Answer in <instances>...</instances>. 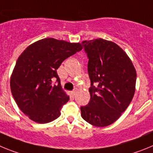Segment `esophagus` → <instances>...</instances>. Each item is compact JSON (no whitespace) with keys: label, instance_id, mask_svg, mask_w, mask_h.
<instances>
[{"label":"esophagus","instance_id":"1","mask_svg":"<svg viewBox=\"0 0 153 153\" xmlns=\"http://www.w3.org/2000/svg\"><path fill=\"white\" fill-rule=\"evenodd\" d=\"M77 91H78V89H77V88H75V89H74L72 91H71V94H72V95H74V96H75V95H76Z\"/></svg>","mask_w":153,"mask_h":153}]
</instances>
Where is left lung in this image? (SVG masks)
Instances as JSON below:
<instances>
[{"instance_id": "8db88e82", "label": "left lung", "mask_w": 153, "mask_h": 153, "mask_svg": "<svg viewBox=\"0 0 153 153\" xmlns=\"http://www.w3.org/2000/svg\"><path fill=\"white\" fill-rule=\"evenodd\" d=\"M88 58L90 102L81 106L84 120L92 126L112 124L134 96L136 71L126 53L114 42L99 38L82 42Z\"/></svg>"}]
</instances>
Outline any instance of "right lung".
<instances>
[{
	"mask_svg": "<svg viewBox=\"0 0 153 153\" xmlns=\"http://www.w3.org/2000/svg\"><path fill=\"white\" fill-rule=\"evenodd\" d=\"M82 49V44L44 38L20 55L10 78V90L20 109L31 120L43 124L60 116L69 96L62 90L57 69Z\"/></svg>",
	"mask_w": 153,
	"mask_h": 153,
	"instance_id": "right-lung-1",
	"label": "right lung"
}]
</instances>
